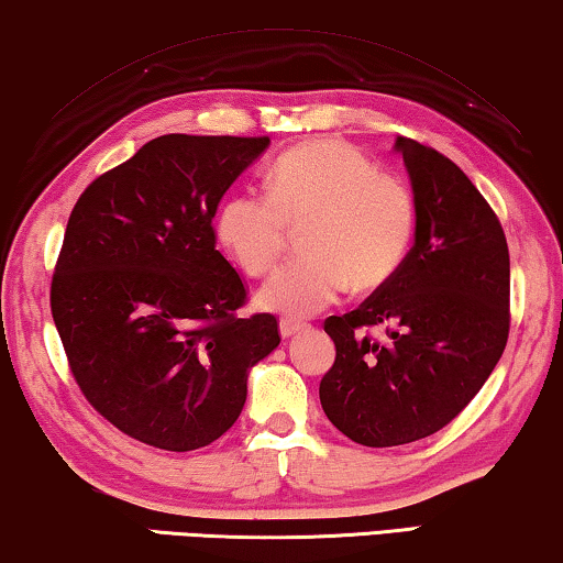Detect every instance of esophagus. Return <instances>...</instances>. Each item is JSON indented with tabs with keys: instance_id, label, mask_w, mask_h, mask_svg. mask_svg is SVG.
Instances as JSON below:
<instances>
[{
	"instance_id": "34e87169",
	"label": "esophagus",
	"mask_w": 563,
	"mask_h": 563,
	"mask_svg": "<svg viewBox=\"0 0 563 563\" xmlns=\"http://www.w3.org/2000/svg\"><path fill=\"white\" fill-rule=\"evenodd\" d=\"M279 330H282V336H294V334H299L301 330H307V324L299 322V319L284 317L279 322Z\"/></svg>"
}]
</instances>
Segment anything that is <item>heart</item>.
Returning <instances> with one entry per match:
<instances>
[{"instance_id": "b5f03b06", "label": "heart", "mask_w": 563, "mask_h": 563, "mask_svg": "<svg viewBox=\"0 0 563 563\" xmlns=\"http://www.w3.org/2000/svg\"><path fill=\"white\" fill-rule=\"evenodd\" d=\"M291 229H305L309 256L282 266L258 305L309 317L347 284L375 291L395 279L418 231V194L354 145L317 137L274 161L266 191L244 188L216 211V236L249 276H266L282 262Z\"/></svg>"}]
</instances>
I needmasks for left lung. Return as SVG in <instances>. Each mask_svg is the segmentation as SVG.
Masks as SVG:
<instances>
[{"label":"left lung","mask_w":563,"mask_h":563,"mask_svg":"<svg viewBox=\"0 0 563 563\" xmlns=\"http://www.w3.org/2000/svg\"><path fill=\"white\" fill-rule=\"evenodd\" d=\"M418 194L402 269L342 317H327L334 365L319 383L332 426L367 448L428 438L465 410L506 350L511 262L496 211L430 145L397 137ZM385 325L386 336L368 334Z\"/></svg>","instance_id":"8db88e82"}]
</instances>
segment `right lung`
I'll use <instances>...</instances> for the list:
<instances>
[{
    "label": "right lung",
    "mask_w": 563,
    "mask_h": 563,
    "mask_svg": "<svg viewBox=\"0 0 563 563\" xmlns=\"http://www.w3.org/2000/svg\"><path fill=\"white\" fill-rule=\"evenodd\" d=\"M266 145L161 135L95 178L67 221L49 287L67 367L145 445H211L244 408L249 367L282 342L274 314H236L249 291L213 229L221 196Z\"/></svg>",
    "instance_id": "add662e5"
}]
</instances>
